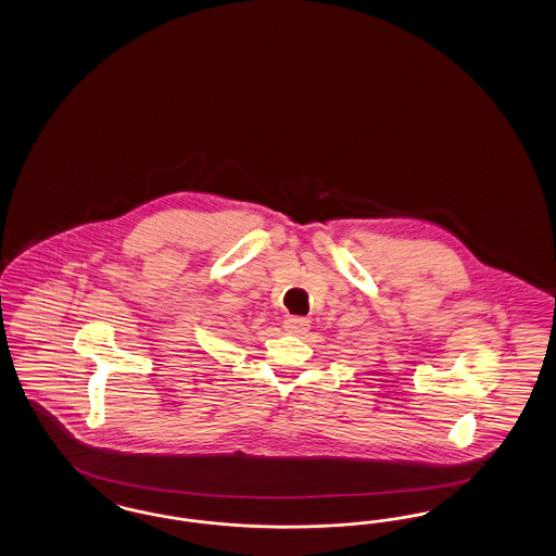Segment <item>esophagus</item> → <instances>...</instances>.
Masks as SVG:
<instances>
[{
    "instance_id": "1",
    "label": "esophagus",
    "mask_w": 556,
    "mask_h": 556,
    "mask_svg": "<svg viewBox=\"0 0 556 556\" xmlns=\"http://www.w3.org/2000/svg\"><path fill=\"white\" fill-rule=\"evenodd\" d=\"M311 327V320L306 317H286L283 320V329L290 333H306Z\"/></svg>"
}]
</instances>
